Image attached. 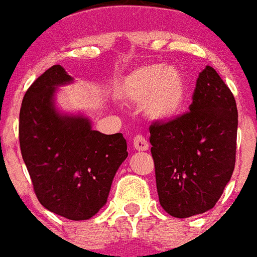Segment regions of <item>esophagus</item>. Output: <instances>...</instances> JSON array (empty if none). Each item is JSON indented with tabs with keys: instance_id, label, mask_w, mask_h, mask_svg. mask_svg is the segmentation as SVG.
I'll list each match as a JSON object with an SVG mask.
<instances>
[{
	"instance_id": "34e87169",
	"label": "esophagus",
	"mask_w": 257,
	"mask_h": 257,
	"mask_svg": "<svg viewBox=\"0 0 257 257\" xmlns=\"http://www.w3.org/2000/svg\"><path fill=\"white\" fill-rule=\"evenodd\" d=\"M134 148L138 150V151H147L148 150V142L147 139L142 136V135H138L136 138L134 139Z\"/></svg>"
}]
</instances>
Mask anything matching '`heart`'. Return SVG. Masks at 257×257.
Listing matches in <instances>:
<instances>
[{"instance_id":"heart-1","label":"heart","mask_w":257,"mask_h":257,"mask_svg":"<svg viewBox=\"0 0 257 257\" xmlns=\"http://www.w3.org/2000/svg\"><path fill=\"white\" fill-rule=\"evenodd\" d=\"M187 91V81L180 70L158 64L139 66L119 85L123 99L144 103V111L154 119L177 117L184 110Z\"/></svg>"}]
</instances>
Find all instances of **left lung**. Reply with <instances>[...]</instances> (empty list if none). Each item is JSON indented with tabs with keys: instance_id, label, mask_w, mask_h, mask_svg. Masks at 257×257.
Masks as SVG:
<instances>
[{
	"instance_id": "1",
	"label": "left lung",
	"mask_w": 257,
	"mask_h": 257,
	"mask_svg": "<svg viewBox=\"0 0 257 257\" xmlns=\"http://www.w3.org/2000/svg\"><path fill=\"white\" fill-rule=\"evenodd\" d=\"M238 113L216 70L206 66L196 80L189 111L150 125L159 203L174 218L215 206L235 165Z\"/></svg>"
}]
</instances>
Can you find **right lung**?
I'll list each match as a JSON object with an SVG mask.
<instances>
[{"mask_svg": "<svg viewBox=\"0 0 257 257\" xmlns=\"http://www.w3.org/2000/svg\"><path fill=\"white\" fill-rule=\"evenodd\" d=\"M69 81L62 66L53 65L30 85L20 109L19 142L42 206L66 219L84 220L106 204L128 151L122 134H100L84 117L57 111L54 90Z\"/></svg>", "mask_w": 257, "mask_h": 257, "instance_id": "add662e5", "label": "right lung"}]
</instances>
